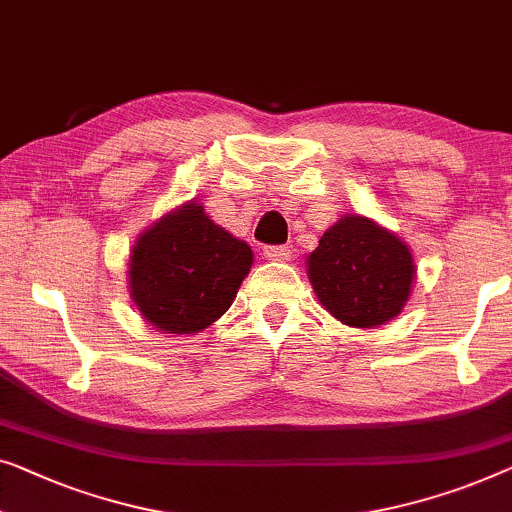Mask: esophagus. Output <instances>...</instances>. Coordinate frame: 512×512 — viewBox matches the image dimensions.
Wrapping results in <instances>:
<instances>
[{
  "instance_id": "34e87169",
  "label": "esophagus",
  "mask_w": 512,
  "mask_h": 512,
  "mask_svg": "<svg viewBox=\"0 0 512 512\" xmlns=\"http://www.w3.org/2000/svg\"><path fill=\"white\" fill-rule=\"evenodd\" d=\"M263 256L268 261H291V247H265Z\"/></svg>"
}]
</instances>
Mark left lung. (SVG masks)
Wrapping results in <instances>:
<instances>
[{
    "instance_id": "8db88e82",
    "label": "left lung",
    "mask_w": 512,
    "mask_h": 512,
    "mask_svg": "<svg viewBox=\"0 0 512 512\" xmlns=\"http://www.w3.org/2000/svg\"><path fill=\"white\" fill-rule=\"evenodd\" d=\"M321 305L351 328H376L399 316L411 295V249L376 221L346 214L330 226L307 258Z\"/></svg>"
}]
</instances>
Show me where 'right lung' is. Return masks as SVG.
<instances>
[{
    "mask_svg": "<svg viewBox=\"0 0 512 512\" xmlns=\"http://www.w3.org/2000/svg\"><path fill=\"white\" fill-rule=\"evenodd\" d=\"M251 263L249 244L191 201L164 214L133 244L131 300L157 330L194 335L233 305Z\"/></svg>",
    "mask_w": 512,
    "mask_h": 512,
    "instance_id": "right-lung-1",
    "label": "right lung"
}]
</instances>
